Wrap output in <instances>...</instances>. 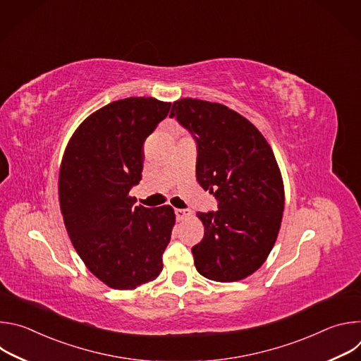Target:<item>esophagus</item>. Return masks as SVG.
I'll list each match as a JSON object with an SVG mask.
<instances>
[{"label":"esophagus","instance_id":"34e87169","mask_svg":"<svg viewBox=\"0 0 361 361\" xmlns=\"http://www.w3.org/2000/svg\"><path fill=\"white\" fill-rule=\"evenodd\" d=\"M176 217H177V220H184V219H187L188 216H190V213L187 212V210H180V209H176Z\"/></svg>","mask_w":361,"mask_h":361}]
</instances>
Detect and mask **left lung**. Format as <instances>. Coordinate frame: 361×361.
Returning a JSON list of instances; mask_svg holds the SVG:
<instances>
[{
  "mask_svg": "<svg viewBox=\"0 0 361 361\" xmlns=\"http://www.w3.org/2000/svg\"><path fill=\"white\" fill-rule=\"evenodd\" d=\"M176 117L197 141L195 177L219 201L197 213L204 226L191 248L197 271L209 280L238 281L259 270L277 240L284 184L274 152L245 117L197 98L173 102Z\"/></svg>",
  "mask_w": 361,
  "mask_h": 361,
  "instance_id": "left-lung-1",
  "label": "left lung"
}]
</instances>
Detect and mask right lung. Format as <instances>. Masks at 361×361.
I'll use <instances>...</instances> for the list:
<instances>
[{"instance_id": "1", "label": "right lung", "mask_w": 361, "mask_h": 361, "mask_svg": "<svg viewBox=\"0 0 361 361\" xmlns=\"http://www.w3.org/2000/svg\"><path fill=\"white\" fill-rule=\"evenodd\" d=\"M171 102L130 97L88 116L70 138L59 178L60 209L85 267L116 290L156 280L176 214L170 205H134L130 190L142 171V144Z\"/></svg>"}]
</instances>
